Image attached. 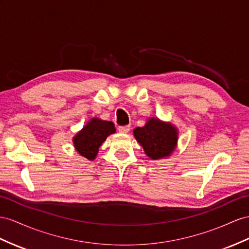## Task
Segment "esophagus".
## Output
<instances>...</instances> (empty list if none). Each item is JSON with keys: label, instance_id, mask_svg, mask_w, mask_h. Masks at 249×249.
<instances>
[{"label": "esophagus", "instance_id": "obj_1", "mask_svg": "<svg viewBox=\"0 0 249 249\" xmlns=\"http://www.w3.org/2000/svg\"><path fill=\"white\" fill-rule=\"evenodd\" d=\"M119 131L122 132V133H127L130 130V127L129 126H119Z\"/></svg>", "mask_w": 249, "mask_h": 249}]
</instances>
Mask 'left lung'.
<instances>
[{"mask_svg": "<svg viewBox=\"0 0 249 249\" xmlns=\"http://www.w3.org/2000/svg\"><path fill=\"white\" fill-rule=\"evenodd\" d=\"M133 135L143 146L145 154L152 160L169 156L174 151L178 140L175 127L158 119H150L144 127H137Z\"/></svg>", "mask_w": 249, "mask_h": 249, "instance_id": "1", "label": "left lung"}]
</instances>
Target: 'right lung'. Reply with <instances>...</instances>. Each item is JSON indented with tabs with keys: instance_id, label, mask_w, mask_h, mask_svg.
<instances>
[{
	"instance_id": "right-lung-1",
	"label": "right lung",
	"mask_w": 249,
	"mask_h": 249,
	"mask_svg": "<svg viewBox=\"0 0 249 249\" xmlns=\"http://www.w3.org/2000/svg\"><path fill=\"white\" fill-rule=\"evenodd\" d=\"M116 132L114 124L110 121H102L97 118L89 121L88 124L73 138L76 151L88 160H93L99 147L106 138Z\"/></svg>"
}]
</instances>
